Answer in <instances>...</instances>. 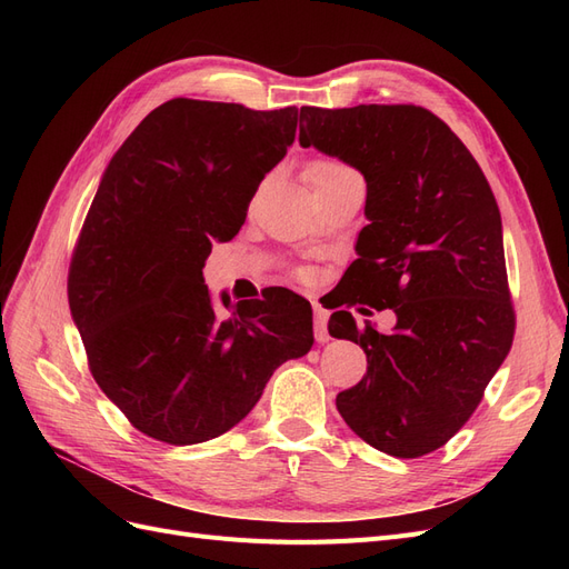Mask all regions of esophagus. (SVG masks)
<instances>
[{"instance_id":"esophagus-1","label":"esophagus","mask_w":569,"mask_h":569,"mask_svg":"<svg viewBox=\"0 0 569 569\" xmlns=\"http://www.w3.org/2000/svg\"><path fill=\"white\" fill-rule=\"evenodd\" d=\"M313 313H316V322H313V332H316V341L325 343L327 339H330V332H327V311L325 308L313 301Z\"/></svg>"}]
</instances>
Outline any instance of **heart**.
<instances>
[{"mask_svg": "<svg viewBox=\"0 0 569 569\" xmlns=\"http://www.w3.org/2000/svg\"><path fill=\"white\" fill-rule=\"evenodd\" d=\"M339 170H343L341 163H335V161H313V163H308V168H306V180H308V184H311V189H313V187H318L320 182H325L330 176L339 173Z\"/></svg>", "mask_w": 569, "mask_h": 569, "instance_id": "1", "label": "heart"}]
</instances>
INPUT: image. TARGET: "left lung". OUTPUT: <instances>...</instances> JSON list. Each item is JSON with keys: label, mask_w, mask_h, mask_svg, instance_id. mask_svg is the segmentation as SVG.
Here are the masks:
<instances>
[{"label": "left lung", "mask_w": 569, "mask_h": 569, "mask_svg": "<svg viewBox=\"0 0 569 569\" xmlns=\"http://www.w3.org/2000/svg\"><path fill=\"white\" fill-rule=\"evenodd\" d=\"M301 118L299 144L353 166L368 184L341 303L396 313L391 335L332 313L330 335L368 356L337 410L377 451L432 453L470 420L512 347L498 203L468 147L422 107H301Z\"/></svg>", "instance_id": "8db88e82"}]
</instances>
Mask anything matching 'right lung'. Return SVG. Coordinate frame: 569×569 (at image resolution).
Returning a JSON list of instances; mask_svg holds the SVG:
<instances>
[{"label": "right lung", "mask_w": 569, "mask_h": 569, "mask_svg": "<svg viewBox=\"0 0 569 569\" xmlns=\"http://www.w3.org/2000/svg\"><path fill=\"white\" fill-rule=\"evenodd\" d=\"M299 109L170 99L99 182L68 270V303L99 389L142 435H226L284 360L313 347L311 303L289 289L216 308L201 268L297 137Z\"/></svg>", "instance_id": "add662e5"}]
</instances>
